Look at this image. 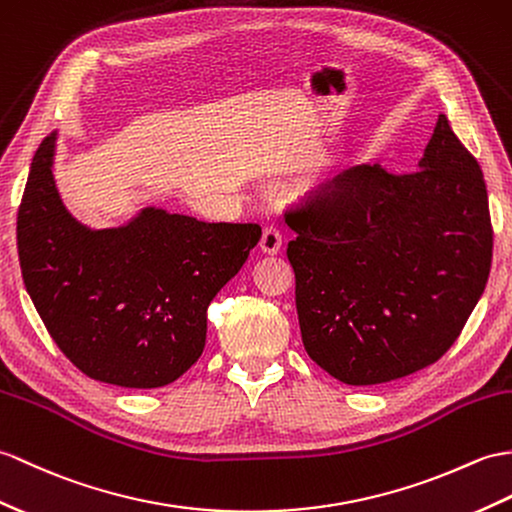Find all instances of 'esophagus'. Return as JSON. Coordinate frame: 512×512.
I'll return each instance as SVG.
<instances>
[{"label": "esophagus", "instance_id": "esophagus-1", "mask_svg": "<svg viewBox=\"0 0 512 512\" xmlns=\"http://www.w3.org/2000/svg\"><path fill=\"white\" fill-rule=\"evenodd\" d=\"M281 231L277 227H266L264 233H261V240H259V248L261 253L266 255H277L281 251Z\"/></svg>", "mask_w": 512, "mask_h": 512}]
</instances>
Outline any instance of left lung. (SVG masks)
<instances>
[{
	"mask_svg": "<svg viewBox=\"0 0 512 512\" xmlns=\"http://www.w3.org/2000/svg\"><path fill=\"white\" fill-rule=\"evenodd\" d=\"M285 222L303 347L342 384H386L441 360L489 281L486 183L445 115L419 170H344Z\"/></svg>",
	"mask_w": 512,
	"mask_h": 512,
	"instance_id": "1",
	"label": "left lung"
}]
</instances>
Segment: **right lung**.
<instances>
[{
    "label": "right lung",
    "mask_w": 512,
    "mask_h": 512,
    "mask_svg": "<svg viewBox=\"0 0 512 512\" xmlns=\"http://www.w3.org/2000/svg\"><path fill=\"white\" fill-rule=\"evenodd\" d=\"M54 139L34 154L17 213L30 299L56 347L95 382L172 384L200 358L209 303L244 266L261 227L146 209L128 227L89 231L56 192Z\"/></svg>",
    "instance_id": "obj_1"
}]
</instances>
